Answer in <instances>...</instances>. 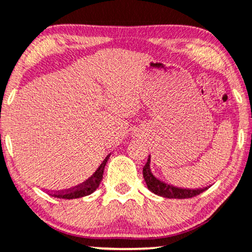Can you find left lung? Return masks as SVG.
<instances>
[{
	"mask_svg": "<svg viewBox=\"0 0 252 252\" xmlns=\"http://www.w3.org/2000/svg\"><path fill=\"white\" fill-rule=\"evenodd\" d=\"M143 177L146 183L148 189L154 192L157 195L168 197V199H189V197H193L199 195L200 193L205 192L207 187L205 189H180V187L172 186L165 183V181L159 180L152 174L151 170H150V157L148 158V161L143 167Z\"/></svg>",
	"mask_w": 252,
	"mask_h": 252,
	"instance_id": "8db88e82",
	"label": "left lung"
}]
</instances>
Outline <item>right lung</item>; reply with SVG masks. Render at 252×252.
I'll list each match as a JSON object with an SVG mask.
<instances>
[{
    "mask_svg": "<svg viewBox=\"0 0 252 252\" xmlns=\"http://www.w3.org/2000/svg\"><path fill=\"white\" fill-rule=\"evenodd\" d=\"M108 158H109V156L104 159L103 163L100 165V167L97 168L96 172H95L89 179L84 181V183L80 185H78V186L72 187V189H69L58 190V192H51L50 195L60 197V199H76V197H82V196L92 194L95 189H97L98 185L101 183V180H102L104 166H106Z\"/></svg>",
    "mask_w": 252,
    "mask_h": 252,
    "instance_id": "add662e5",
    "label": "right lung"
}]
</instances>
